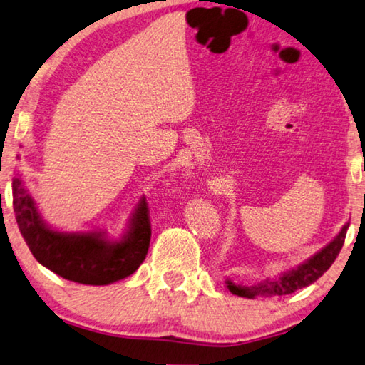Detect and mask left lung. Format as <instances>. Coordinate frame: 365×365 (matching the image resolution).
I'll return each mask as SVG.
<instances>
[{"label": "left lung", "mask_w": 365, "mask_h": 365, "mask_svg": "<svg viewBox=\"0 0 365 365\" xmlns=\"http://www.w3.org/2000/svg\"><path fill=\"white\" fill-rule=\"evenodd\" d=\"M349 222L343 225V229L339 230V234L334 239L322 248L320 252H317L314 257L305 259L304 263H300L296 268H291L287 271H282L279 276L274 277H266V279L255 282L250 286H242L234 284L232 281H225L227 289L235 296L247 297V299H255V297H279L287 296V294L296 292L297 289L307 287L312 282H315L325 271L333 264L336 259L338 253L343 248L346 232H348Z\"/></svg>", "instance_id": "left-lung-1"}]
</instances>
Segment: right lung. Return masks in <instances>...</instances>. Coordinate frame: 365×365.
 Masks as SVG:
<instances>
[{"label":"right lung","instance_id":"right-lung-1","mask_svg":"<svg viewBox=\"0 0 365 365\" xmlns=\"http://www.w3.org/2000/svg\"><path fill=\"white\" fill-rule=\"evenodd\" d=\"M16 221L29 250L40 264L68 281L89 286H107L140 268L148 255L151 222L146 200L133 211L121 239H108L103 230L61 232L43 221L36 201L21 177L13 180Z\"/></svg>","mask_w":365,"mask_h":365}]
</instances>
